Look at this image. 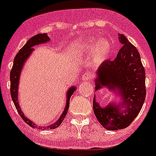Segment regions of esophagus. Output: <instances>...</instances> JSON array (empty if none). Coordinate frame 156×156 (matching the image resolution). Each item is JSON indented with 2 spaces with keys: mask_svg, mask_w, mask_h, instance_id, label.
<instances>
[{
  "mask_svg": "<svg viewBox=\"0 0 156 156\" xmlns=\"http://www.w3.org/2000/svg\"><path fill=\"white\" fill-rule=\"evenodd\" d=\"M90 75L88 73H85L83 75V80L87 81L88 80V79H90Z\"/></svg>",
  "mask_w": 156,
  "mask_h": 156,
  "instance_id": "1",
  "label": "esophagus"
}]
</instances>
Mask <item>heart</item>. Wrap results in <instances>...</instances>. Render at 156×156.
<instances>
[{"mask_svg": "<svg viewBox=\"0 0 156 156\" xmlns=\"http://www.w3.org/2000/svg\"><path fill=\"white\" fill-rule=\"evenodd\" d=\"M86 50H93V65L99 66L108 59L112 52V44L106 39L95 40L91 39L88 40L85 45Z\"/></svg>", "mask_w": 156, "mask_h": 156, "instance_id": "obj_1", "label": "heart"}]
</instances>
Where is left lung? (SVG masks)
<instances>
[{"instance_id":"1","label":"left lung","mask_w":156,"mask_h":156,"mask_svg":"<svg viewBox=\"0 0 156 156\" xmlns=\"http://www.w3.org/2000/svg\"><path fill=\"white\" fill-rule=\"evenodd\" d=\"M118 38L122 47L117 56L100 65L94 80L95 91L108 88L121 99L118 103L115 100L101 107L94 95L95 115L108 130L128 127L141 111L146 98L145 69L139 52L125 35L119 34Z\"/></svg>"}]
</instances>
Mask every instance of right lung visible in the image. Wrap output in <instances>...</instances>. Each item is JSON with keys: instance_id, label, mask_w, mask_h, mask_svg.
Masks as SVG:
<instances>
[{"instance_id": "obj_1", "label": "right lung", "mask_w": 156, "mask_h": 156, "mask_svg": "<svg viewBox=\"0 0 156 156\" xmlns=\"http://www.w3.org/2000/svg\"><path fill=\"white\" fill-rule=\"evenodd\" d=\"M50 41V38L48 36L47 33L44 34H38V35L33 36L26 43V44L23 46L19 52L17 53V55L14 57L13 60V65L12 67V69L10 71V94L11 98L13 100V102L15 105L16 108L18 110V112L23 118V120L25 121L26 123L29 125L32 128H36L38 127L37 125H35L32 121H30V119H28L27 116L24 115L23 112L21 109V107L18 103V86H19V80H20V76L22 70H23L24 64L30 56L31 55L32 52L34 51L33 47L35 45L44 44L46 43H48ZM76 87L72 86L69 88L67 92H66V104L63 112L61 113V116L56 122H54L52 125H49L48 126H39V129H53L57 128L63 120L66 117V114L68 112L69 107V100H70L71 95H73V93L75 91Z\"/></svg>"}]
</instances>
